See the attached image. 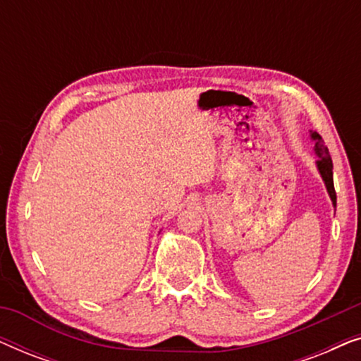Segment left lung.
<instances>
[{
  "instance_id": "8db88e82",
  "label": "left lung",
  "mask_w": 361,
  "mask_h": 361,
  "mask_svg": "<svg viewBox=\"0 0 361 361\" xmlns=\"http://www.w3.org/2000/svg\"><path fill=\"white\" fill-rule=\"evenodd\" d=\"M312 140L315 141V154L319 156V161H317V167H319V172L320 176H322V179L325 182V185H327V190H329V195L330 199L334 202V207L337 205V194H335V187H334V164H332V157L329 154V149L327 146H325V142L322 140V136L319 135V133H312Z\"/></svg>"
}]
</instances>
